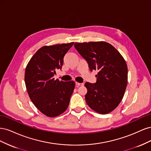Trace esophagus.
I'll return each mask as SVG.
<instances>
[{
  "label": "esophagus",
  "mask_w": 151,
  "mask_h": 151,
  "mask_svg": "<svg viewBox=\"0 0 151 151\" xmlns=\"http://www.w3.org/2000/svg\"><path fill=\"white\" fill-rule=\"evenodd\" d=\"M76 86H77V87H79V86H83V85H84V84H83V83H77V82H76Z\"/></svg>",
  "instance_id": "obj_1"
}]
</instances>
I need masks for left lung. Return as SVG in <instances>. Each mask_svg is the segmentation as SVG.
<instances>
[{
    "label": "left lung",
    "instance_id": "left-lung-1",
    "mask_svg": "<svg viewBox=\"0 0 151 151\" xmlns=\"http://www.w3.org/2000/svg\"><path fill=\"white\" fill-rule=\"evenodd\" d=\"M74 47L88 62L91 71L98 70L96 83H86V101L94 111L107 114L120 104L127 85L128 70L124 58L111 44L104 42L75 43Z\"/></svg>",
    "mask_w": 151,
    "mask_h": 151
}]
</instances>
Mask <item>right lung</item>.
<instances>
[{"instance_id": "obj_1", "label": "right lung", "mask_w": 151, "mask_h": 151, "mask_svg": "<svg viewBox=\"0 0 151 151\" xmlns=\"http://www.w3.org/2000/svg\"><path fill=\"white\" fill-rule=\"evenodd\" d=\"M74 42L40 48L32 57L25 70V84L35 106L47 116L55 117L64 112L74 92V81L55 79L61 69L63 57Z\"/></svg>"}]
</instances>
